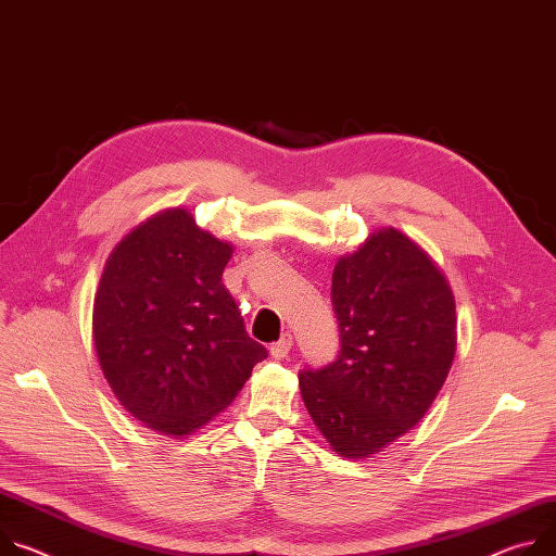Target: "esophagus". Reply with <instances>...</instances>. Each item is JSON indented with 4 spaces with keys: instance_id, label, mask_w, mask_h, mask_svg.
<instances>
[{
    "instance_id": "obj_1",
    "label": "esophagus",
    "mask_w": 556,
    "mask_h": 556,
    "mask_svg": "<svg viewBox=\"0 0 556 556\" xmlns=\"http://www.w3.org/2000/svg\"><path fill=\"white\" fill-rule=\"evenodd\" d=\"M290 348H292V334H290V332H283L281 339L270 345V355H273L275 359H283V357H288Z\"/></svg>"
}]
</instances>
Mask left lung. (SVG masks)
I'll return each mask as SVG.
<instances>
[{"label": "left lung", "mask_w": 556, "mask_h": 556, "mask_svg": "<svg viewBox=\"0 0 556 556\" xmlns=\"http://www.w3.org/2000/svg\"><path fill=\"white\" fill-rule=\"evenodd\" d=\"M337 362L299 375L306 408L339 457L370 459L413 430L457 352L454 294L428 252L396 228L375 230L332 270Z\"/></svg>", "instance_id": "1"}]
</instances>
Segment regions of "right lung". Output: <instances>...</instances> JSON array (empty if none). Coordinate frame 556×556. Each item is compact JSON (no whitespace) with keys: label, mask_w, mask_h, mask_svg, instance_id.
Segmentation results:
<instances>
[{"label":"right lung","mask_w":556,"mask_h":556,"mask_svg":"<svg viewBox=\"0 0 556 556\" xmlns=\"http://www.w3.org/2000/svg\"><path fill=\"white\" fill-rule=\"evenodd\" d=\"M232 243L186 208L137 224L113 248L92 304V341L122 406L146 428L188 437L228 408L268 357L222 283Z\"/></svg>","instance_id":"add662e5"}]
</instances>
